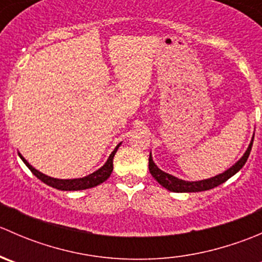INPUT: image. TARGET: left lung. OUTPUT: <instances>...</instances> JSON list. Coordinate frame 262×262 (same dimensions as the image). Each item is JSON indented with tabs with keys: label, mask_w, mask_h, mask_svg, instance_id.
Wrapping results in <instances>:
<instances>
[{
	"label": "left lung",
	"mask_w": 262,
	"mask_h": 262,
	"mask_svg": "<svg viewBox=\"0 0 262 262\" xmlns=\"http://www.w3.org/2000/svg\"><path fill=\"white\" fill-rule=\"evenodd\" d=\"M253 137L255 134L252 136V139H251L250 144H248L247 149L244 153L241 158L234 163L232 167H229L228 170H226L224 172L219 173V175L213 176V178L209 179H205V180H199V181H186V180H182V179L176 178V176L170 175V173L165 172L162 171L161 168L157 167V165L155 163L152 158V153H149V172L153 178L157 180L158 184L161 186H163L165 189L170 190L172 192H198V191H205V190H210L213 187L219 186L221 184L226 182L228 179H231L232 176L236 175L239 170L245 166L246 161H247L248 156H250L251 152V148H252V143H253Z\"/></svg>",
	"instance_id": "1"
}]
</instances>
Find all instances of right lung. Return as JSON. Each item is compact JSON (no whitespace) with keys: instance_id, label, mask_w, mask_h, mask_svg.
I'll list each match as a JSON object with an SVG mask.
<instances>
[{"instance_id":"1","label":"right lung","mask_w":262,"mask_h":262,"mask_svg":"<svg viewBox=\"0 0 262 262\" xmlns=\"http://www.w3.org/2000/svg\"><path fill=\"white\" fill-rule=\"evenodd\" d=\"M121 143H119L118 146L115 147V149L113 150L112 155L109 156L107 161L105 162V165L102 167H100L99 170H96L95 172L90 173V175L84 176V178H80V179H54L50 178V176L46 175V173L40 172L36 168H34L25 158L23 157L21 153H18L20 158L23 160V162L30 168L31 172L44 182V184L49 185V186L54 187V189L58 190H63V191H77V190H86V189H91V187L97 186V185L102 184L104 181H106L107 179L110 178L113 172V160H114V156L118 150V148L120 147Z\"/></svg>"}]
</instances>
